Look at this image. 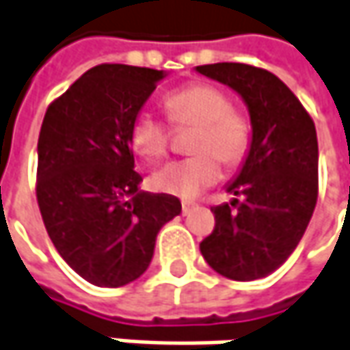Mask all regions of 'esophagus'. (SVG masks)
<instances>
[{
    "instance_id": "1",
    "label": "esophagus",
    "mask_w": 350,
    "mask_h": 350,
    "mask_svg": "<svg viewBox=\"0 0 350 350\" xmlns=\"http://www.w3.org/2000/svg\"><path fill=\"white\" fill-rule=\"evenodd\" d=\"M192 210H196L194 202H182V214H184V216H188Z\"/></svg>"
}]
</instances>
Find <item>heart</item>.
<instances>
[{"label": "heart", "mask_w": 350, "mask_h": 350, "mask_svg": "<svg viewBox=\"0 0 350 350\" xmlns=\"http://www.w3.org/2000/svg\"><path fill=\"white\" fill-rule=\"evenodd\" d=\"M164 111L174 126H196L188 158L168 162L152 174V186L160 192L196 198L219 178L224 166L236 168L250 154L254 129L247 114L232 107L221 89L194 83L164 96ZM170 126L164 118L142 111L131 122V144L146 160H160L168 150Z\"/></svg>", "instance_id": "heart-1"}]
</instances>
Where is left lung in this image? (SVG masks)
Listing matches in <instances>:
<instances>
[{
    "mask_svg": "<svg viewBox=\"0 0 350 350\" xmlns=\"http://www.w3.org/2000/svg\"><path fill=\"white\" fill-rule=\"evenodd\" d=\"M196 69L241 94L254 126L250 154L228 186L241 200L212 208L216 226L200 252L224 278L261 279L293 254L313 216L319 196L315 122L273 72L245 63Z\"/></svg>",
    "mask_w": 350,
    "mask_h": 350,
    "instance_id": "left-lung-1",
    "label": "left lung"
}]
</instances>
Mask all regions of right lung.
Returning <instances> with one entry per match:
<instances>
[{
	"label": "right lung",
	"mask_w": 350,
	"mask_h": 350,
	"mask_svg": "<svg viewBox=\"0 0 350 350\" xmlns=\"http://www.w3.org/2000/svg\"><path fill=\"white\" fill-rule=\"evenodd\" d=\"M162 71L103 63L53 100L37 142V204L55 250L98 287H122L150 265L176 196L138 192L131 122Z\"/></svg>",
	"instance_id": "1"
}]
</instances>
